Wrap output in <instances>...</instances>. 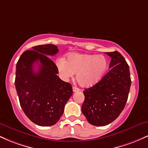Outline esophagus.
<instances>
[{
  "label": "esophagus",
  "instance_id": "esophagus-1",
  "mask_svg": "<svg viewBox=\"0 0 148 148\" xmlns=\"http://www.w3.org/2000/svg\"><path fill=\"white\" fill-rule=\"evenodd\" d=\"M72 90H73V92H78V91L80 90V89L79 88L74 87V86L72 88Z\"/></svg>",
  "mask_w": 148,
  "mask_h": 148
}]
</instances>
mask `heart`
Masks as SVG:
<instances>
[{
  "instance_id": "b5f03b06",
  "label": "heart",
  "mask_w": 148,
  "mask_h": 148,
  "mask_svg": "<svg viewBox=\"0 0 148 148\" xmlns=\"http://www.w3.org/2000/svg\"><path fill=\"white\" fill-rule=\"evenodd\" d=\"M59 75L64 81L73 77L76 73L78 83L83 87L94 86L103 78L108 68V60L103 55L72 53L67 60L59 58L56 60Z\"/></svg>"
}]
</instances>
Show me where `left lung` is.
Returning a JSON list of instances; mask_svg holds the SVG:
<instances>
[{
	"label": "left lung",
	"mask_w": 148,
	"mask_h": 148,
	"mask_svg": "<svg viewBox=\"0 0 148 148\" xmlns=\"http://www.w3.org/2000/svg\"><path fill=\"white\" fill-rule=\"evenodd\" d=\"M111 58L110 70L97 84L84 91L81 111L88 123L105 126L113 122L125 108L131 86L130 67L118 51L106 53Z\"/></svg>",
	"instance_id": "8db88e82"
}]
</instances>
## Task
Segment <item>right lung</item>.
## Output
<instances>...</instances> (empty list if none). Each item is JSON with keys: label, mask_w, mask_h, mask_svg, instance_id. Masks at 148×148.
Listing matches in <instances>:
<instances>
[{"label": "right lung", "mask_w": 148, "mask_h": 148, "mask_svg": "<svg viewBox=\"0 0 148 148\" xmlns=\"http://www.w3.org/2000/svg\"><path fill=\"white\" fill-rule=\"evenodd\" d=\"M58 52L54 45L35 46L25 51L16 66L15 87L20 105L33 123L42 127L55 125L72 95V85L57 75L56 64L48 57ZM38 64V70L34 69Z\"/></svg>", "instance_id": "obj_1"}]
</instances>
